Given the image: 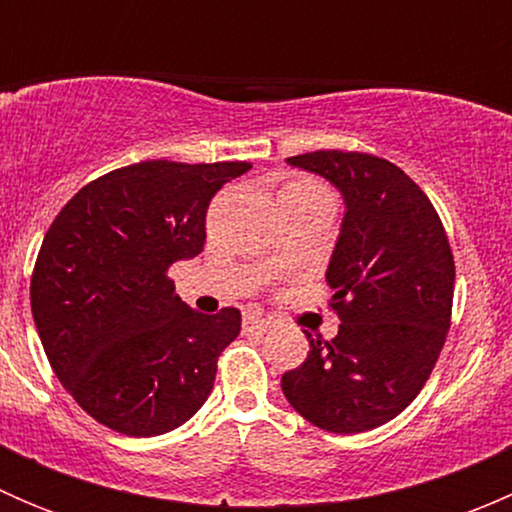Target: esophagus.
<instances>
[{
  "label": "esophagus",
  "mask_w": 512,
  "mask_h": 512,
  "mask_svg": "<svg viewBox=\"0 0 512 512\" xmlns=\"http://www.w3.org/2000/svg\"><path fill=\"white\" fill-rule=\"evenodd\" d=\"M270 319L267 317H262V314H257V312H250V314H245V319H242V329H245V332H267V329H270Z\"/></svg>",
  "instance_id": "obj_1"
}]
</instances>
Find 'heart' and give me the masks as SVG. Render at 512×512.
<instances>
[{"instance_id":"1","label":"heart","mask_w":512,"mask_h":512,"mask_svg":"<svg viewBox=\"0 0 512 512\" xmlns=\"http://www.w3.org/2000/svg\"><path fill=\"white\" fill-rule=\"evenodd\" d=\"M282 190H297V193H317L319 188L317 183H312V180H292V183H287Z\"/></svg>"}]
</instances>
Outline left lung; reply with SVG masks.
Instances as JSON below:
<instances>
[{"instance_id": "obj_1", "label": "left lung", "mask_w": 512, "mask_h": 512, "mask_svg": "<svg viewBox=\"0 0 512 512\" xmlns=\"http://www.w3.org/2000/svg\"><path fill=\"white\" fill-rule=\"evenodd\" d=\"M344 198L327 267L339 314L332 342L282 376L299 416L332 433H361L399 416L436 366L451 327L453 265L431 200L399 168L369 153L314 151L287 158Z\"/></svg>"}]
</instances>
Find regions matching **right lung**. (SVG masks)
Segmentation results:
<instances>
[{
    "label": "right lung",
    "mask_w": 512,
    "mask_h": 512,
    "mask_svg": "<svg viewBox=\"0 0 512 512\" xmlns=\"http://www.w3.org/2000/svg\"><path fill=\"white\" fill-rule=\"evenodd\" d=\"M250 163L143 160L91 180L41 242L32 314L76 404L126 436L183 426L210 396L240 309L200 314L168 267L200 255L213 195Z\"/></svg>",
    "instance_id": "right-lung-1"
}]
</instances>
